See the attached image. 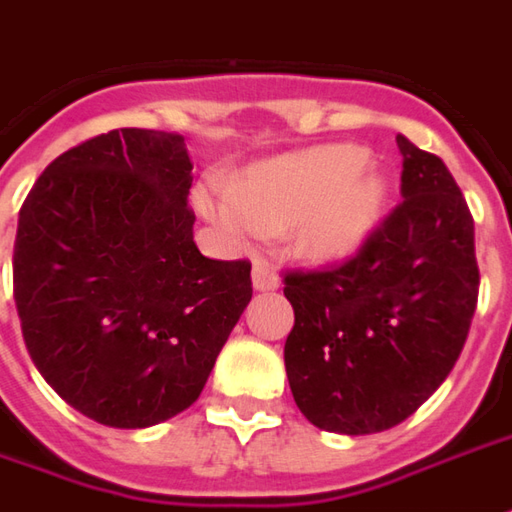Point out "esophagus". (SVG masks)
I'll return each instance as SVG.
<instances>
[{"instance_id":"esophagus-1","label":"esophagus","mask_w":512,"mask_h":512,"mask_svg":"<svg viewBox=\"0 0 512 512\" xmlns=\"http://www.w3.org/2000/svg\"><path fill=\"white\" fill-rule=\"evenodd\" d=\"M252 285H255V291H274L280 285V277L266 263H255V268H252Z\"/></svg>"}]
</instances>
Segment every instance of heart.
<instances>
[{
  "mask_svg": "<svg viewBox=\"0 0 512 512\" xmlns=\"http://www.w3.org/2000/svg\"><path fill=\"white\" fill-rule=\"evenodd\" d=\"M366 163L360 146H313L257 163L230 194H199V207L232 238L288 230L296 255L335 263L366 244L388 199V180Z\"/></svg>",
  "mask_w": 512,
  "mask_h": 512,
  "instance_id": "heart-1",
  "label": "heart"
}]
</instances>
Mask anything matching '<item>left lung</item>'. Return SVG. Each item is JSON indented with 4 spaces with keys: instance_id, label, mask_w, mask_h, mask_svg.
<instances>
[{
    "instance_id": "obj_1",
    "label": "left lung",
    "mask_w": 512,
    "mask_h": 512,
    "mask_svg": "<svg viewBox=\"0 0 512 512\" xmlns=\"http://www.w3.org/2000/svg\"><path fill=\"white\" fill-rule=\"evenodd\" d=\"M402 202L343 263L285 271V371L318 430H391L438 391L477 310L474 219L438 155L405 135Z\"/></svg>"
}]
</instances>
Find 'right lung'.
I'll list each match as a JSON object with an SVG mask.
<instances>
[{"instance_id": "right-lung-1", "label": "right lung", "mask_w": 512, "mask_h": 512, "mask_svg": "<svg viewBox=\"0 0 512 512\" xmlns=\"http://www.w3.org/2000/svg\"><path fill=\"white\" fill-rule=\"evenodd\" d=\"M182 135L110 130L71 146L19 210L13 296L32 363L105 427L191 407L252 299L249 260L194 244Z\"/></svg>"}]
</instances>
